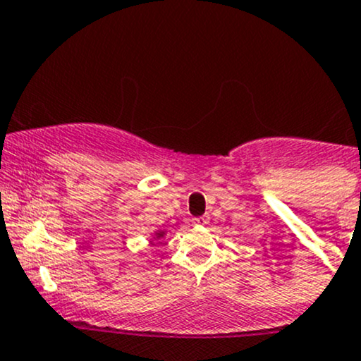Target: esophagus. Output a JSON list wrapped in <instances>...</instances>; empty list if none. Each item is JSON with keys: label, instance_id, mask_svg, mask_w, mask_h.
Segmentation results:
<instances>
[{"label": "esophagus", "instance_id": "esophagus-1", "mask_svg": "<svg viewBox=\"0 0 361 361\" xmlns=\"http://www.w3.org/2000/svg\"><path fill=\"white\" fill-rule=\"evenodd\" d=\"M192 222H193V226H205L209 221H207L205 217H197V219H193Z\"/></svg>", "mask_w": 361, "mask_h": 361}]
</instances>
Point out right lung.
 Instances as JSON below:
<instances>
[{"instance_id": "1", "label": "right lung", "mask_w": 361, "mask_h": 361, "mask_svg": "<svg viewBox=\"0 0 361 361\" xmlns=\"http://www.w3.org/2000/svg\"><path fill=\"white\" fill-rule=\"evenodd\" d=\"M164 234H166V231H156V233H154V239H159V238H163Z\"/></svg>"}]
</instances>
